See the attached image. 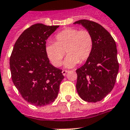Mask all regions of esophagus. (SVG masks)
Here are the masks:
<instances>
[{
  "mask_svg": "<svg viewBox=\"0 0 130 130\" xmlns=\"http://www.w3.org/2000/svg\"><path fill=\"white\" fill-rule=\"evenodd\" d=\"M67 73V71H66V70H63V71H62V73H63V75H64V76H65V75H66Z\"/></svg>",
  "mask_w": 130,
  "mask_h": 130,
  "instance_id": "34e87169",
  "label": "esophagus"
}]
</instances>
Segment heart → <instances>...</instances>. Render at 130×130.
I'll use <instances>...</instances> for the list:
<instances>
[{"mask_svg":"<svg viewBox=\"0 0 130 130\" xmlns=\"http://www.w3.org/2000/svg\"><path fill=\"white\" fill-rule=\"evenodd\" d=\"M55 40V43H46L45 48L49 60L55 67L61 64L65 52L68 55L63 61L66 68L73 67L78 62L87 60L92 52L93 40L87 30L67 28L56 35Z\"/></svg>","mask_w":130,"mask_h":130,"instance_id":"b5f03b06","label":"heart"}]
</instances>
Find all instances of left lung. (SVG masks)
Here are the masks:
<instances>
[{
    "instance_id": "1",
    "label": "left lung",
    "mask_w": 130,
    "mask_h": 130,
    "mask_svg": "<svg viewBox=\"0 0 130 130\" xmlns=\"http://www.w3.org/2000/svg\"><path fill=\"white\" fill-rule=\"evenodd\" d=\"M74 24L83 26L92 36L93 47L86 63L76 70L78 95L85 101L102 100L114 88L119 69L116 42L101 25L87 20Z\"/></svg>"
}]
</instances>
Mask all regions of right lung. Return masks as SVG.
Returning <instances> with one entry per match:
<instances>
[{
  "label": "right lung",
  "instance_id": "1",
  "mask_svg": "<svg viewBox=\"0 0 130 130\" xmlns=\"http://www.w3.org/2000/svg\"><path fill=\"white\" fill-rule=\"evenodd\" d=\"M59 26L36 24L23 31L14 44L10 68L13 83L23 99L37 106L53 102L64 76L45 53L49 37Z\"/></svg>",
  "mask_w": 130,
  "mask_h": 130
}]
</instances>
